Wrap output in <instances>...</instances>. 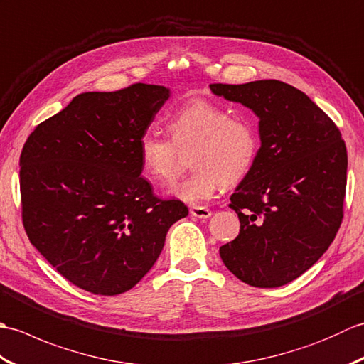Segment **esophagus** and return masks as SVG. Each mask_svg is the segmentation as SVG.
<instances>
[{
  "instance_id": "34e87169",
  "label": "esophagus",
  "mask_w": 364,
  "mask_h": 364,
  "mask_svg": "<svg viewBox=\"0 0 364 364\" xmlns=\"http://www.w3.org/2000/svg\"><path fill=\"white\" fill-rule=\"evenodd\" d=\"M189 213H191V215H194V218H198V219L211 218V211L205 206H191Z\"/></svg>"
}]
</instances>
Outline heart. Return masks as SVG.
Instances as JSON below:
<instances>
[{
    "label": "heart",
    "mask_w": 364,
    "mask_h": 364,
    "mask_svg": "<svg viewBox=\"0 0 364 364\" xmlns=\"http://www.w3.org/2000/svg\"><path fill=\"white\" fill-rule=\"evenodd\" d=\"M167 139L146 131L137 141L145 175L154 183L170 181L178 172V151H191L194 168L168 194L191 205L203 203L222 184H235L250 172L258 154V131L252 120L230 117L227 107L196 100L168 120Z\"/></svg>",
    "instance_id": "b5f03b06"
}]
</instances>
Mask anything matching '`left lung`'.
I'll list each match as a JSON object with an SVG mask.
<instances>
[{
	"label": "left lung",
	"mask_w": 364,
	"mask_h": 364,
	"mask_svg": "<svg viewBox=\"0 0 364 364\" xmlns=\"http://www.w3.org/2000/svg\"><path fill=\"white\" fill-rule=\"evenodd\" d=\"M214 95L259 119L261 146L230 197L241 230L219 249L223 264L257 288H278L306 272L338 233L347 150L328 115L304 92L277 80L211 84Z\"/></svg>",
	"instance_id": "8db88e82"
}]
</instances>
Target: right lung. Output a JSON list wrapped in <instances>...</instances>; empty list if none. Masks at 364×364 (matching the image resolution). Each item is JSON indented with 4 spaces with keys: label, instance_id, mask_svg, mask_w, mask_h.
<instances>
[{
    "label": "right lung",
    "instance_id": "1",
    "mask_svg": "<svg viewBox=\"0 0 364 364\" xmlns=\"http://www.w3.org/2000/svg\"><path fill=\"white\" fill-rule=\"evenodd\" d=\"M170 89L133 84L84 92L23 146L20 191L31 244L78 288L127 292L156 262L168 228L189 214L141 176L137 141Z\"/></svg>",
    "mask_w": 364,
    "mask_h": 364
}]
</instances>
